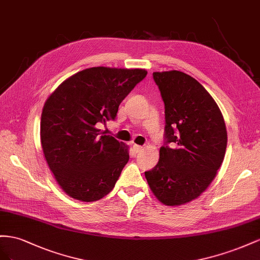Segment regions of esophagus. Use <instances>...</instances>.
I'll return each instance as SVG.
<instances>
[{"label":"esophagus","instance_id":"34e87169","mask_svg":"<svg viewBox=\"0 0 260 260\" xmlns=\"http://www.w3.org/2000/svg\"><path fill=\"white\" fill-rule=\"evenodd\" d=\"M133 149H134L135 153H138L140 150L143 149V146H139V145H134V146H133Z\"/></svg>","mask_w":260,"mask_h":260}]
</instances>
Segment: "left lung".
Returning a JSON list of instances; mask_svg holds the SVG:
<instances>
[{
    "label": "left lung",
    "instance_id": "8db88e82",
    "mask_svg": "<svg viewBox=\"0 0 260 260\" xmlns=\"http://www.w3.org/2000/svg\"><path fill=\"white\" fill-rule=\"evenodd\" d=\"M165 103V145L148 184L161 203L179 206L209 186L224 159L228 134L216 101L180 71L152 74Z\"/></svg>",
    "mask_w": 260,
    "mask_h": 260
}]
</instances>
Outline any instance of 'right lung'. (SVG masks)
Listing matches in <instances>:
<instances>
[{
    "instance_id": "right-lung-1",
    "label": "right lung",
    "mask_w": 260,
    "mask_h": 260,
    "mask_svg": "<svg viewBox=\"0 0 260 260\" xmlns=\"http://www.w3.org/2000/svg\"><path fill=\"white\" fill-rule=\"evenodd\" d=\"M146 75L139 69H87L63 81L44 103L42 150L69 196L94 202L113 189L128 148L98 126L115 120L121 102Z\"/></svg>"
}]
</instances>
